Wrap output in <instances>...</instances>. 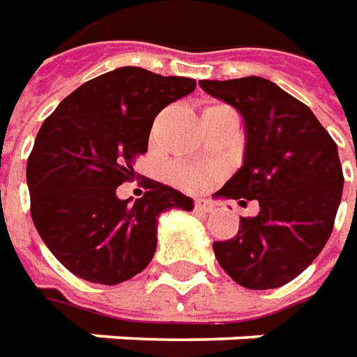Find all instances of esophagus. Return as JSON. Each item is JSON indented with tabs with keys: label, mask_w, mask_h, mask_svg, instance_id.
I'll list each match as a JSON object with an SVG mask.
<instances>
[{
	"label": "esophagus",
	"mask_w": 357,
	"mask_h": 357,
	"mask_svg": "<svg viewBox=\"0 0 357 357\" xmlns=\"http://www.w3.org/2000/svg\"><path fill=\"white\" fill-rule=\"evenodd\" d=\"M211 209H213V206H211L207 199H196V202H194V211H196V213L206 215L209 213Z\"/></svg>",
	"instance_id": "esophagus-1"
}]
</instances>
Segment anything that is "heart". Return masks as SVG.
<instances>
[{
  "mask_svg": "<svg viewBox=\"0 0 357 357\" xmlns=\"http://www.w3.org/2000/svg\"><path fill=\"white\" fill-rule=\"evenodd\" d=\"M221 174L217 167L202 165V163H188L181 161L174 163L169 169V176L176 186H181L184 190H202L213 183L215 178Z\"/></svg>",
  "mask_w": 357,
  "mask_h": 357,
  "instance_id": "heart-1",
  "label": "heart"
}]
</instances>
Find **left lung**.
Here are the masks:
<instances>
[{
    "label": "left lung",
    "mask_w": 357,
    "mask_h": 357,
    "mask_svg": "<svg viewBox=\"0 0 357 357\" xmlns=\"http://www.w3.org/2000/svg\"><path fill=\"white\" fill-rule=\"evenodd\" d=\"M246 125L244 165L219 196L259 202L236 236L213 242L225 273L250 290L279 288L319 255L333 232L344 174L335 140L312 109L261 77L199 80Z\"/></svg>",
    "instance_id": "obj_1"
}]
</instances>
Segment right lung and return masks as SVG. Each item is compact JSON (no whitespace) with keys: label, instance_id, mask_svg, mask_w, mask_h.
Masks as SVG:
<instances>
[{"label":"right lung","instance_id":"obj_1","mask_svg":"<svg viewBox=\"0 0 357 357\" xmlns=\"http://www.w3.org/2000/svg\"><path fill=\"white\" fill-rule=\"evenodd\" d=\"M194 88V78L121 67L78 86L44 121L26 163L30 213L73 275L98 284L132 279L155 254L159 215L194 207L151 178L134 204L117 198V186L132 181V163L148 151L153 119Z\"/></svg>","mask_w":357,"mask_h":357}]
</instances>
